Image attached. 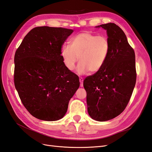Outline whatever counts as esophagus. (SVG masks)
Here are the masks:
<instances>
[{
    "label": "esophagus",
    "instance_id": "esophagus-1",
    "mask_svg": "<svg viewBox=\"0 0 152 152\" xmlns=\"http://www.w3.org/2000/svg\"><path fill=\"white\" fill-rule=\"evenodd\" d=\"M83 78H79V82H80V87H83Z\"/></svg>",
    "mask_w": 152,
    "mask_h": 152
}]
</instances>
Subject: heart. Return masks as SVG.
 <instances>
[{
  "label": "heart",
  "instance_id": "heart-1",
  "mask_svg": "<svg viewBox=\"0 0 152 152\" xmlns=\"http://www.w3.org/2000/svg\"><path fill=\"white\" fill-rule=\"evenodd\" d=\"M110 50V42L106 37L84 31L73 37L69 45H63L61 55L69 70L74 69L79 59L76 71L78 74L83 75L89 71L96 73L101 70L108 57Z\"/></svg>",
  "mask_w": 152,
  "mask_h": 152
}]
</instances>
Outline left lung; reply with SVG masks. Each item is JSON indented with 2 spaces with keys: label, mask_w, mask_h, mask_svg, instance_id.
Here are the masks:
<instances>
[{
  "label": "left lung",
  "mask_w": 152,
  "mask_h": 152,
  "mask_svg": "<svg viewBox=\"0 0 152 152\" xmlns=\"http://www.w3.org/2000/svg\"><path fill=\"white\" fill-rule=\"evenodd\" d=\"M107 30L108 57L98 72L86 78L87 112L95 121L117 117L129 102L136 81L135 53L123 30L113 23L96 26Z\"/></svg>",
  "instance_id": "8db88e82"
}]
</instances>
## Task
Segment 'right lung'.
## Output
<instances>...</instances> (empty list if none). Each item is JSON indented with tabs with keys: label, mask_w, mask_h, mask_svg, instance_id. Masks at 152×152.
Listing matches in <instances>:
<instances>
[{
	"label": "right lung",
	"mask_w": 152,
	"mask_h": 152,
	"mask_svg": "<svg viewBox=\"0 0 152 152\" xmlns=\"http://www.w3.org/2000/svg\"><path fill=\"white\" fill-rule=\"evenodd\" d=\"M73 31L61 27H35L15 53L16 89L26 109L40 120L63 118L79 87V77L65 67L61 55L63 44Z\"/></svg>",
	"instance_id": "1"
}]
</instances>
